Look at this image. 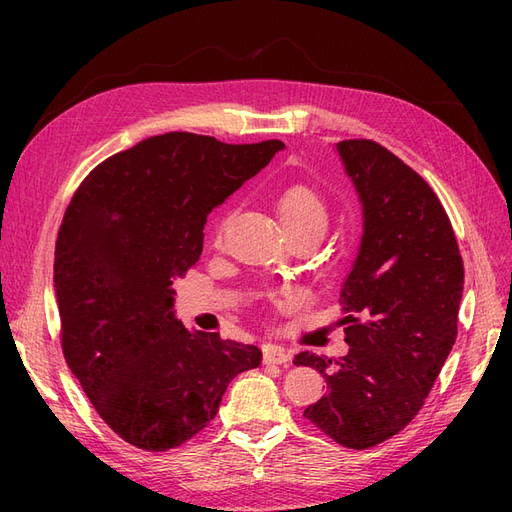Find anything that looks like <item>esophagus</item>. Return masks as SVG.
I'll return each instance as SVG.
<instances>
[{
	"instance_id": "34e87169",
	"label": "esophagus",
	"mask_w": 512,
	"mask_h": 512,
	"mask_svg": "<svg viewBox=\"0 0 512 512\" xmlns=\"http://www.w3.org/2000/svg\"><path fill=\"white\" fill-rule=\"evenodd\" d=\"M292 354L288 350H284L282 346H267L265 348V356H262V361H265L267 365H286L290 363Z\"/></svg>"
}]
</instances>
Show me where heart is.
<instances>
[{"instance_id":"b5f03b06","label":"heart","mask_w":512,"mask_h":512,"mask_svg":"<svg viewBox=\"0 0 512 512\" xmlns=\"http://www.w3.org/2000/svg\"><path fill=\"white\" fill-rule=\"evenodd\" d=\"M277 215L286 228L303 230V228H327L329 209L320 192L307 183H292L277 196Z\"/></svg>"}]
</instances>
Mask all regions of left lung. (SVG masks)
Masks as SVG:
<instances>
[{
	"label": "left lung",
	"mask_w": 512,
	"mask_h": 512,
	"mask_svg": "<svg viewBox=\"0 0 512 512\" xmlns=\"http://www.w3.org/2000/svg\"><path fill=\"white\" fill-rule=\"evenodd\" d=\"M363 209V235L339 292L348 354L299 352L327 395L305 408L337 444L369 448L395 436L436 382L457 337L463 262L427 181L374 141L335 145Z\"/></svg>",
	"instance_id": "left-lung-1"
}]
</instances>
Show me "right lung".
<instances>
[{"instance_id": "1", "label": "right lung", "mask_w": 512, "mask_h": 512, "mask_svg": "<svg viewBox=\"0 0 512 512\" xmlns=\"http://www.w3.org/2000/svg\"><path fill=\"white\" fill-rule=\"evenodd\" d=\"M282 149L151 136L91 170L68 205L53 275L61 348L102 421L132 446L188 442L230 380L260 365L256 346L185 329L173 282L203 254L207 215Z\"/></svg>"}]
</instances>
